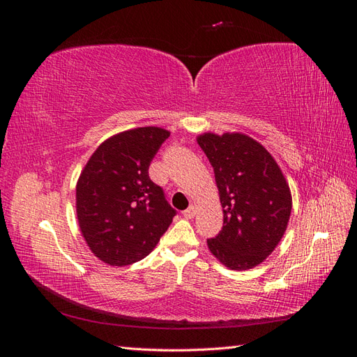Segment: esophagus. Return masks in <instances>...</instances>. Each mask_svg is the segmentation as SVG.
I'll use <instances>...</instances> for the list:
<instances>
[{
    "mask_svg": "<svg viewBox=\"0 0 357 357\" xmlns=\"http://www.w3.org/2000/svg\"><path fill=\"white\" fill-rule=\"evenodd\" d=\"M195 214H197V210H195V207H193V205H190V207H188L185 211H183V215H185L186 219H192Z\"/></svg>",
    "mask_w": 357,
    "mask_h": 357,
    "instance_id": "34e87169",
    "label": "esophagus"
}]
</instances>
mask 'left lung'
<instances>
[{"mask_svg":"<svg viewBox=\"0 0 357 357\" xmlns=\"http://www.w3.org/2000/svg\"><path fill=\"white\" fill-rule=\"evenodd\" d=\"M198 144L214 169L223 228L207 240L210 252L231 269L245 271L273 253L287 228L291 195L268 150L248 135L205 132Z\"/></svg>","mask_w":357,"mask_h":357,"instance_id":"left-lung-1","label":"left lung"}]
</instances>
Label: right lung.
I'll return each mask as SVG.
<instances>
[{
    "label": "right lung",
    "mask_w": 357,
    "mask_h": 357,
    "mask_svg": "<svg viewBox=\"0 0 357 357\" xmlns=\"http://www.w3.org/2000/svg\"><path fill=\"white\" fill-rule=\"evenodd\" d=\"M169 132L144 126L110 137L95 150L75 188L82 235L92 253L113 266L142 261L176 215L150 162Z\"/></svg>",
    "instance_id": "add662e5"
}]
</instances>
